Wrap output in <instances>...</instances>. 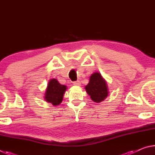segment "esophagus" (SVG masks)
I'll return each instance as SVG.
<instances>
[{
	"label": "esophagus",
	"mask_w": 155,
	"mask_h": 155,
	"mask_svg": "<svg viewBox=\"0 0 155 155\" xmlns=\"http://www.w3.org/2000/svg\"><path fill=\"white\" fill-rule=\"evenodd\" d=\"M73 84H74V85H80L81 82L80 81H74V82H73Z\"/></svg>",
	"instance_id": "34e87169"
}]
</instances>
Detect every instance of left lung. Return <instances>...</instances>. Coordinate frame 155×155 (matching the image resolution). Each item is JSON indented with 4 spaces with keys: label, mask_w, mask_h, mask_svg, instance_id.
I'll list each match as a JSON object with an SVG mask.
<instances>
[{
    "label": "left lung",
    "mask_w": 155,
    "mask_h": 155,
    "mask_svg": "<svg viewBox=\"0 0 155 155\" xmlns=\"http://www.w3.org/2000/svg\"><path fill=\"white\" fill-rule=\"evenodd\" d=\"M85 89L91 99L96 103H101L108 96V87L106 81L99 72L91 75L90 81Z\"/></svg>",
    "instance_id": "left-lung-1"
}]
</instances>
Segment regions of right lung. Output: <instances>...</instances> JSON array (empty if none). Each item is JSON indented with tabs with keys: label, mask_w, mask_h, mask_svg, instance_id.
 <instances>
[{
	"label": "right lung",
	"mask_w": 155,
	"mask_h": 155,
	"mask_svg": "<svg viewBox=\"0 0 155 155\" xmlns=\"http://www.w3.org/2000/svg\"><path fill=\"white\" fill-rule=\"evenodd\" d=\"M66 86L61 85L57 79L52 78L49 81L48 83L44 99L53 105H59L63 101L64 94L66 91Z\"/></svg>",
	"instance_id": "obj_1"
}]
</instances>
